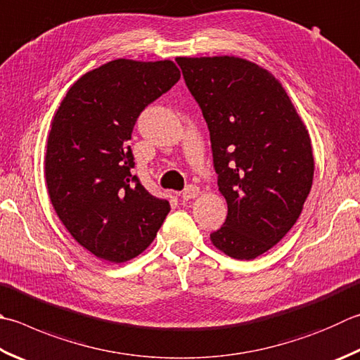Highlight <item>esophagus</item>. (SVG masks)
<instances>
[{
  "label": "esophagus",
  "instance_id": "esophagus-1",
  "mask_svg": "<svg viewBox=\"0 0 360 360\" xmlns=\"http://www.w3.org/2000/svg\"><path fill=\"white\" fill-rule=\"evenodd\" d=\"M198 195H199V188L195 186V185H189V186L185 188V191L181 193V199L183 200H189V199L198 198Z\"/></svg>",
  "mask_w": 360,
  "mask_h": 360
}]
</instances>
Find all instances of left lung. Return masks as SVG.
<instances>
[{
  "label": "left lung",
  "mask_w": 360,
  "mask_h": 360,
  "mask_svg": "<svg viewBox=\"0 0 360 360\" xmlns=\"http://www.w3.org/2000/svg\"><path fill=\"white\" fill-rule=\"evenodd\" d=\"M212 141L224 226L210 238L224 254L252 260L300 218L314 180L306 125L268 70L235 56L177 58Z\"/></svg>",
  "instance_id": "1"
}]
</instances>
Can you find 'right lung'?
Segmentation results:
<instances>
[{
  "label": "right lung",
  "mask_w": 360,
  "mask_h": 360,
  "mask_svg": "<svg viewBox=\"0 0 360 360\" xmlns=\"http://www.w3.org/2000/svg\"><path fill=\"white\" fill-rule=\"evenodd\" d=\"M180 79L172 60L116 59L83 75L54 114L45 180L65 229L98 259L122 263L157 236L171 205L133 174L139 114Z\"/></svg>",
  "instance_id": "obj_1"
}]
</instances>
